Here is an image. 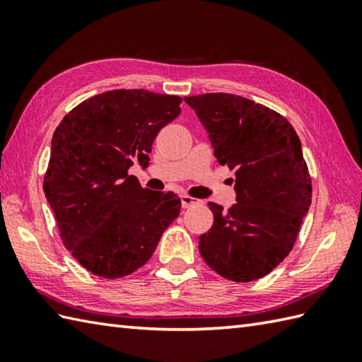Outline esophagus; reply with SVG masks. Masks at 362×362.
Listing matches in <instances>:
<instances>
[{
  "label": "esophagus",
  "instance_id": "esophagus-1",
  "mask_svg": "<svg viewBox=\"0 0 362 362\" xmlns=\"http://www.w3.org/2000/svg\"><path fill=\"white\" fill-rule=\"evenodd\" d=\"M180 201H182V206H183V209H189V206H193L194 204H197L196 199L188 196V194H182V196H180Z\"/></svg>",
  "mask_w": 362,
  "mask_h": 362
}]
</instances>
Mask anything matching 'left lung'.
Segmentation results:
<instances>
[{
  "label": "left lung",
  "instance_id": "1",
  "mask_svg": "<svg viewBox=\"0 0 362 362\" xmlns=\"http://www.w3.org/2000/svg\"><path fill=\"white\" fill-rule=\"evenodd\" d=\"M185 103L210 134L214 157L236 175V204H209L214 222L199 238V252L227 280H258L289 255L310 210L302 144L286 118L247 98L205 93Z\"/></svg>",
  "mask_w": 362,
  "mask_h": 362
}]
</instances>
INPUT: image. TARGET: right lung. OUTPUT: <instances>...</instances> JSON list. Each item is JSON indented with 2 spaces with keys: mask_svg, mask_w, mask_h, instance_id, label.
Masks as SVG:
<instances>
[{
  "mask_svg": "<svg viewBox=\"0 0 362 362\" xmlns=\"http://www.w3.org/2000/svg\"><path fill=\"white\" fill-rule=\"evenodd\" d=\"M180 96L110 90L76 105L51 141L43 191L64 245L98 276L121 279L148 263L180 213L171 191L143 188L129 168H143L157 134L180 115Z\"/></svg>",
  "mask_w": 362,
  "mask_h": 362,
  "instance_id": "1",
  "label": "right lung"
}]
</instances>
